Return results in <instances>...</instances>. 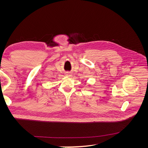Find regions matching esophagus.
Listing matches in <instances>:
<instances>
[{"instance_id":"1","label":"esophagus","mask_w":148,"mask_h":148,"mask_svg":"<svg viewBox=\"0 0 148 148\" xmlns=\"http://www.w3.org/2000/svg\"><path fill=\"white\" fill-rule=\"evenodd\" d=\"M66 75L69 76V77H70V76H71V73H69V72H67V73H66Z\"/></svg>"}]
</instances>
